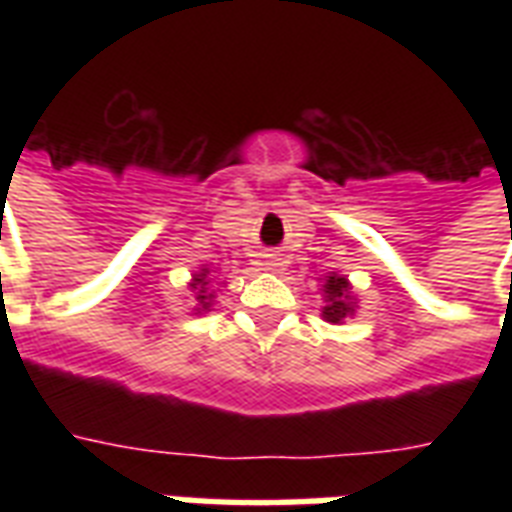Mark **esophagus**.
I'll return each instance as SVG.
<instances>
[{"label": "esophagus", "instance_id": "esophagus-1", "mask_svg": "<svg viewBox=\"0 0 512 512\" xmlns=\"http://www.w3.org/2000/svg\"><path fill=\"white\" fill-rule=\"evenodd\" d=\"M268 265H279V263H276V260H273V263H268Z\"/></svg>", "mask_w": 512, "mask_h": 512}]
</instances>
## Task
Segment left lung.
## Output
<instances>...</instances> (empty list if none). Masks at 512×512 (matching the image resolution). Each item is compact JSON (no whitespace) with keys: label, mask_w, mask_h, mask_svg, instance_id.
Segmentation results:
<instances>
[{"label":"left lung","mask_w":512,"mask_h":512,"mask_svg":"<svg viewBox=\"0 0 512 512\" xmlns=\"http://www.w3.org/2000/svg\"><path fill=\"white\" fill-rule=\"evenodd\" d=\"M324 292H327V305H324V319L332 321V324H340L353 313V305H350L348 297V281L340 279V276H329L327 284H324Z\"/></svg>","instance_id":"1"}]
</instances>
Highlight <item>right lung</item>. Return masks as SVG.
Wrapping results in <instances>:
<instances>
[{
  "label": "right lung",
  "instance_id": "1",
  "mask_svg": "<svg viewBox=\"0 0 512 512\" xmlns=\"http://www.w3.org/2000/svg\"><path fill=\"white\" fill-rule=\"evenodd\" d=\"M207 273H209V271L199 273V276H196V284H193V289H196V300H199L201 308H209L207 300H209V297H212V295H207V284H209V281H207Z\"/></svg>",
  "mask_w": 512,
  "mask_h": 512
}]
</instances>
